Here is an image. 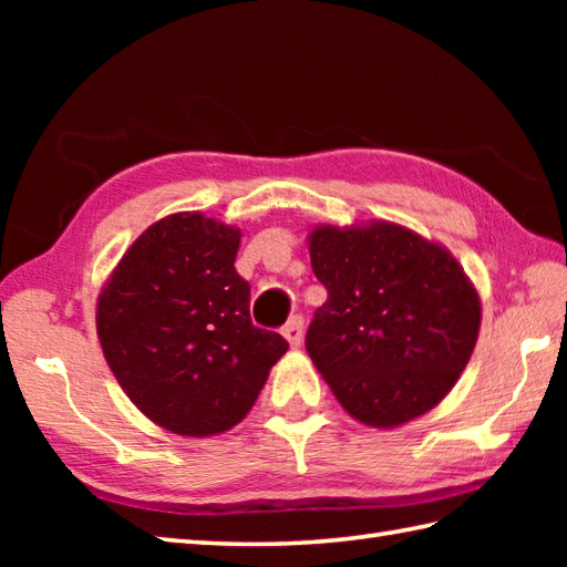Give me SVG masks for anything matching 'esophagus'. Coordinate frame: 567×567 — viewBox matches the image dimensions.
Wrapping results in <instances>:
<instances>
[{
	"label": "esophagus",
	"instance_id": "34e87169",
	"mask_svg": "<svg viewBox=\"0 0 567 567\" xmlns=\"http://www.w3.org/2000/svg\"><path fill=\"white\" fill-rule=\"evenodd\" d=\"M282 336L292 348H299L305 341V319L302 317H292L290 321L282 327Z\"/></svg>",
	"mask_w": 567,
	"mask_h": 567
}]
</instances>
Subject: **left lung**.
Segmentation results:
<instances>
[{
    "mask_svg": "<svg viewBox=\"0 0 567 567\" xmlns=\"http://www.w3.org/2000/svg\"><path fill=\"white\" fill-rule=\"evenodd\" d=\"M327 287L307 353L355 421L396 429L431 412L465 370L483 305L439 240L402 224H319L307 236Z\"/></svg>",
    "mask_w": 567,
    "mask_h": 567,
    "instance_id": "obj_1",
    "label": "left lung"
}]
</instances>
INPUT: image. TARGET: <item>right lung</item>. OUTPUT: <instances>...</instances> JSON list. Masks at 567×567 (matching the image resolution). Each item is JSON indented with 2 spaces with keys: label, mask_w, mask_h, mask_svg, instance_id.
<instances>
[{
  "label": "right lung",
  "mask_w": 567,
  "mask_h": 567,
  "mask_svg": "<svg viewBox=\"0 0 567 567\" xmlns=\"http://www.w3.org/2000/svg\"><path fill=\"white\" fill-rule=\"evenodd\" d=\"M238 246L234 224L202 212L163 216L126 248L97 297V336L116 382L177 436L240 424L287 353L280 333L250 323Z\"/></svg>",
  "instance_id": "obj_1"
}]
</instances>
